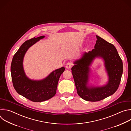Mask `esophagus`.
<instances>
[{"instance_id":"1","label":"esophagus","mask_w":131,"mask_h":131,"mask_svg":"<svg viewBox=\"0 0 131 131\" xmlns=\"http://www.w3.org/2000/svg\"><path fill=\"white\" fill-rule=\"evenodd\" d=\"M72 65V64L71 62H68L66 64V68H67V69H69V68H70L71 67Z\"/></svg>"}]
</instances>
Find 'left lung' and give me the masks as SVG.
I'll return each instance as SVG.
<instances>
[{
	"instance_id": "8db88e82",
	"label": "left lung",
	"mask_w": 131,
	"mask_h": 131,
	"mask_svg": "<svg viewBox=\"0 0 131 131\" xmlns=\"http://www.w3.org/2000/svg\"><path fill=\"white\" fill-rule=\"evenodd\" d=\"M94 49L84 52L80 59L73 62L71 72L79 96L90 102L101 101L117 90L123 73L122 60L115 47L96 36ZM96 58H101L104 62L108 77L107 83L102 86H90L88 83L90 69L89 66Z\"/></svg>"
}]
</instances>
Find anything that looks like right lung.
Wrapping results in <instances>:
<instances>
[{
  "instance_id": "right-lung-1",
  "label": "right lung",
  "mask_w": 131,
  "mask_h": 131,
  "mask_svg": "<svg viewBox=\"0 0 131 131\" xmlns=\"http://www.w3.org/2000/svg\"><path fill=\"white\" fill-rule=\"evenodd\" d=\"M45 36L26 41L14 54L11 65L12 81L15 91L20 95L34 102L48 100L57 93L59 78L65 70V67L55 69L45 78L32 80L26 75L23 67V60L28 49Z\"/></svg>"
}]
</instances>
